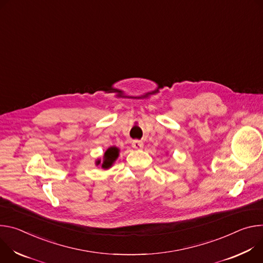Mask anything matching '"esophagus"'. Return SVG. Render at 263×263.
I'll return each instance as SVG.
<instances>
[{"label": "esophagus", "mask_w": 263, "mask_h": 263, "mask_svg": "<svg viewBox=\"0 0 263 263\" xmlns=\"http://www.w3.org/2000/svg\"><path fill=\"white\" fill-rule=\"evenodd\" d=\"M132 146H133V148H135V149H142L143 146H144V144H143L142 141L135 140V141H133V143H132Z\"/></svg>", "instance_id": "obj_1"}]
</instances>
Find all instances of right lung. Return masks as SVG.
<instances>
[{
    "mask_svg": "<svg viewBox=\"0 0 263 263\" xmlns=\"http://www.w3.org/2000/svg\"><path fill=\"white\" fill-rule=\"evenodd\" d=\"M119 153H120V149L118 147H116V146L108 147L106 149V152L104 153L102 161L100 159H98L96 161V165L97 166L101 165V168H103V169H109L112 166V164L116 162V160L118 159Z\"/></svg>",
    "mask_w": 263,
    "mask_h": 263,
    "instance_id": "obj_1",
    "label": "right lung"
}]
</instances>
